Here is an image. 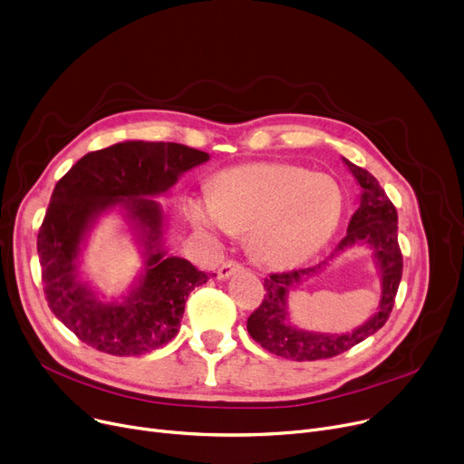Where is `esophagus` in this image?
<instances>
[{
    "mask_svg": "<svg viewBox=\"0 0 464 464\" xmlns=\"http://www.w3.org/2000/svg\"><path fill=\"white\" fill-rule=\"evenodd\" d=\"M240 269H242V265H240L238 261L227 259V261H224L222 266H219V269H218V276L222 278V280H226V278H229L231 275H235V273L240 271Z\"/></svg>",
    "mask_w": 464,
    "mask_h": 464,
    "instance_id": "1",
    "label": "esophagus"
}]
</instances>
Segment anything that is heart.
<instances>
[{"mask_svg": "<svg viewBox=\"0 0 464 464\" xmlns=\"http://www.w3.org/2000/svg\"><path fill=\"white\" fill-rule=\"evenodd\" d=\"M189 222L208 237L252 233L254 254L271 265H295L318 252L344 212L340 184L289 163L227 169L186 207Z\"/></svg>", "mask_w": 464, "mask_h": 464, "instance_id": "1", "label": "heart"}]
</instances>
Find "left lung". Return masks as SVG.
<instances>
[{
    "label": "left lung",
    "instance_id": "obj_1",
    "mask_svg": "<svg viewBox=\"0 0 464 464\" xmlns=\"http://www.w3.org/2000/svg\"><path fill=\"white\" fill-rule=\"evenodd\" d=\"M344 161L357 179L362 191L359 208L350 219L348 235L340 242L336 252L353 246L357 242H367V245L374 248V256L382 271L380 306L372 318L353 333L320 334L299 331L287 322V291L310 273L322 269V265L310 266V269L269 275V278H265L263 282L265 297L261 304L250 314L246 327L250 336L257 344H261V348L284 359L318 361L344 353L355 344L362 343L364 338L374 334L378 329H382L389 320V314H392L395 304L399 284L402 278V252L397 235V208L389 201L385 191L369 170L353 165L348 160Z\"/></svg>",
    "mask_w": 464,
    "mask_h": 464
}]
</instances>
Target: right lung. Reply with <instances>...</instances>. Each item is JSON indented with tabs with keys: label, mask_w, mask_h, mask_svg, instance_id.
<instances>
[{
	"label": "right lung",
	"mask_w": 464,
	"mask_h": 464,
	"mask_svg": "<svg viewBox=\"0 0 464 464\" xmlns=\"http://www.w3.org/2000/svg\"><path fill=\"white\" fill-rule=\"evenodd\" d=\"M207 160L179 142L128 140L86 154L58 180L37 235L41 280L48 308L84 344L142 355L177 336L189 291L208 276L160 248L163 214L150 198ZM114 204H124L147 231V269L128 302L105 305L76 280L74 261L94 216Z\"/></svg>",
	"instance_id": "right-lung-1"
}]
</instances>
